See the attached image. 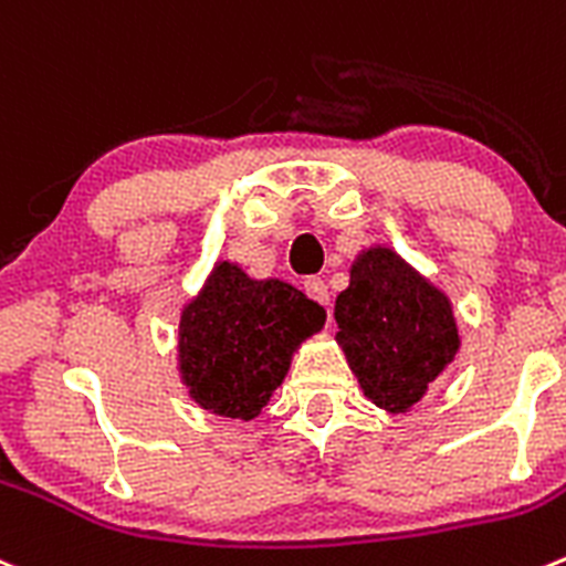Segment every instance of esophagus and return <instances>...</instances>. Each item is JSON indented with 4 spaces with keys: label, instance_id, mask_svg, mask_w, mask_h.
I'll return each instance as SVG.
<instances>
[{
    "label": "esophagus",
    "instance_id": "34e87169",
    "mask_svg": "<svg viewBox=\"0 0 566 566\" xmlns=\"http://www.w3.org/2000/svg\"><path fill=\"white\" fill-rule=\"evenodd\" d=\"M304 293L310 295L312 301H315V304H321V306H328V287H326V282H323L321 276H310V279H304Z\"/></svg>",
    "mask_w": 566,
    "mask_h": 566
}]
</instances>
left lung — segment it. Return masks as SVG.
Masks as SVG:
<instances>
[{
	"label": "left lung",
	"instance_id": "8db88e82",
	"mask_svg": "<svg viewBox=\"0 0 566 566\" xmlns=\"http://www.w3.org/2000/svg\"><path fill=\"white\" fill-rule=\"evenodd\" d=\"M334 317L350 370L367 398L387 411L415 406L459 350L446 295L389 249L359 254Z\"/></svg>",
	"mask_w": 566,
	"mask_h": 566
}]
</instances>
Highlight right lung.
<instances>
[{
	"mask_svg": "<svg viewBox=\"0 0 566 566\" xmlns=\"http://www.w3.org/2000/svg\"><path fill=\"white\" fill-rule=\"evenodd\" d=\"M326 312L301 290L254 282L218 262L179 323V365L196 403L212 415L251 420L284 381L290 356L321 332Z\"/></svg>",
	"mask_w": 566,
	"mask_h": 566,
	"instance_id": "add662e5",
	"label": "right lung"
}]
</instances>
